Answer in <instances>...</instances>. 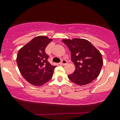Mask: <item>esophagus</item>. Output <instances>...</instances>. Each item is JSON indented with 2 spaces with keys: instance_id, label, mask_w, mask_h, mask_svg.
<instances>
[{
  "instance_id": "34e87169",
  "label": "esophagus",
  "mask_w": 120,
  "mask_h": 120,
  "mask_svg": "<svg viewBox=\"0 0 120 120\" xmlns=\"http://www.w3.org/2000/svg\"><path fill=\"white\" fill-rule=\"evenodd\" d=\"M67 63H67V60H63L60 63V65H65V64H67Z\"/></svg>"
}]
</instances>
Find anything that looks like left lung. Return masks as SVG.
<instances>
[{
    "label": "left lung",
    "instance_id": "left-lung-1",
    "mask_svg": "<svg viewBox=\"0 0 120 120\" xmlns=\"http://www.w3.org/2000/svg\"><path fill=\"white\" fill-rule=\"evenodd\" d=\"M71 52L75 69L69 79L80 86L87 85L99 75L103 60L101 53L87 40L81 38L63 39Z\"/></svg>",
    "mask_w": 120,
    "mask_h": 120
}]
</instances>
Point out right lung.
Returning <instances> with one entry per match:
<instances>
[{"label": "right lung", "mask_w": 120, "mask_h": 120, "mask_svg": "<svg viewBox=\"0 0 120 120\" xmlns=\"http://www.w3.org/2000/svg\"><path fill=\"white\" fill-rule=\"evenodd\" d=\"M52 39L46 36L35 37L19 51L16 61L19 71L29 83L41 86L52 78L56 66L48 61L45 49Z\"/></svg>", "instance_id": "obj_1"}]
</instances>
